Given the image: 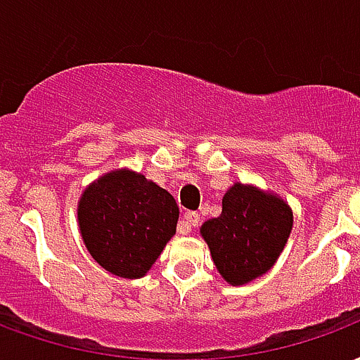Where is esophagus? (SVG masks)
I'll return each mask as SVG.
<instances>
[{
    "instance_id": "esophagus-1",
    "label": "esophagus",
    "mask_w": 360,
    "mask_h": 360,
    "mask_svg": "<svg viewBox=\"0 0 360 360\" xmlns=\"http://www.w3.org/2000/svg\"><path fill=\"white\" fill-rule=\"evenodd\" d=\"M198 221H200V215L196 214V212H187V214L183 215V219L179 221L177 231H179V234H188L193 231V227L198 225Z\"/></svg>"
}]
</instances>
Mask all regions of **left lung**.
Returning <instances> with one entry per match:
<instances>
[{
    "instance_id": "left-lung-1",
    "label": "left lung",
    "mask_w": 360,
    "mask_h": 360,
    "mask_svg": "<svg viewBox=\"0 0 360 360\" xmlns=\"http://www.w3.org/2000/svg\"><path fill=\"white\" fill-rule=\"evenodd\" d=\"M292 223V210L276 194L234 183L223 196L221 215L206 221L200 234L221 276L242 286L275 265Z\"/></svg>"
}]
</instances>
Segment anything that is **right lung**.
<instances>
[{"mask_svg":"<svg viewBox=\"0 0 360 360\" xmlns=\"http://www.w3.org/2000/svg\"><path fill=\"white\" fill-rule=\"evenodd\" d=\"M179 207L141 173L116 169L85 188L79 233L95 262L122 278H141L175 234Z\"/></svg>","mask_w":360,"mask_h":360,"instance_id":"obj_1","label":"right lung"}]
</instances>
